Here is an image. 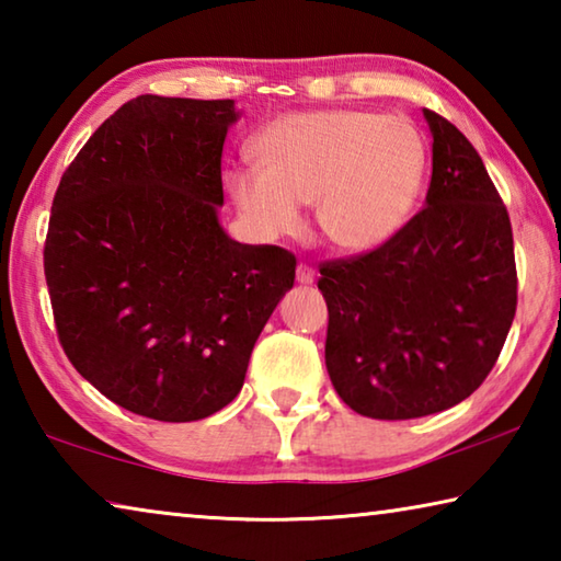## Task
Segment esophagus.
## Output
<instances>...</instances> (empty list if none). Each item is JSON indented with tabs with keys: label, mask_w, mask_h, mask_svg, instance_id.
I'll use <instances>...</instances> for the list:
<instances>
[{
	"label": "esophagus",
	"mask_w": 561,
	"mask_h": 561,
	"mask_svg": "<svg viewBox=\"0 0 561 561\" xmlns=\"http://www.w3.org/2000/svg\"><path fill=\"white\" fill-rule=\"evenodd\" d=\"M297 279H299V284H314V279H317V272H314V267H309L307 262H299V267H297Z\"/></svg>",
	"instance_id": "34e87169"
}]
</instances>
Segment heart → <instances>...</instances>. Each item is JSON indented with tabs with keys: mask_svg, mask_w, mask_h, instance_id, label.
Returning <instances> with one entry per match:
<instances>
[{
	"mask_svg": "<svg viewBox=\"0 0 561 561\" xmlns=\"http://www.w3.org/2000/svg\"><path fill=\"white\" fill-rule=\"evenodd\" d=\"M254 165H234L225 185L264 237L294 232L299 203H314L327 240L368 252L401 230L421 195L428 146L413 121L371 111L289 113L254 140Z\"/></svg>",
	"mask_w": 561,
	"mask_h": 561,
	"instance_id": "obj_1",
	"label": "heart"
}]
</instances>
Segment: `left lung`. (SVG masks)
Listing matches in <instances>:
<instances>
[{
  "mask_svg": "<svg viewBox=\"0 0 561 561\" xmlns=\"http://www.w3.org/2000/svg\"><path fill=\"white\" fill-rule=\"evenodd\" d=\"M433 133L425 207L376 250L319 264L327 371L356 413L408 421L478 391L517 311L507 207L448 118Z\"/></svg>",
  "mask_w": 561,
  "mask_h": 561,
  "instance_id": "8db88e82",
  "label": "left lung"
}]
</instances>
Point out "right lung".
<instances>
[{"mask_svg": "<svg viewBox=\"0 0 561 561\" xmlns=\"http://www.w3.org/2000/svg\"><path fill=\"white\" fill-rule=\"evenodd\" d=\"M234 101L138 96L87 140L56 187L44 274L76 371L165 423L234 401L297 257L217 222Z\"/></svg>", "mask_w": 561, "mask_h": 561, "instance_id": "right-lung-1", "label": "right lung"}]
</instances>
